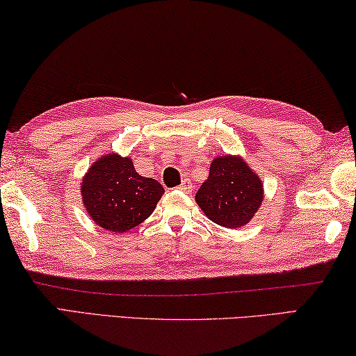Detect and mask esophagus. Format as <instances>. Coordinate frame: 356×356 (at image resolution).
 Masks as SVG:
<instances>
[{"mask_svg":"<svg viewBox=\"0 0 356 356\" xmlns=\"http://www.w3.org/2000/svg\"><path fill=\"white\" fill-rule=\"evenodd\" d=\"M176 190H179V191H190L191 190V185L188 182H184L182 185H179Z\"/></svg>","mask_w":356,"mask_h":356,"instance_id":"esophagus-1","label":"esophagus"}]
</instances>
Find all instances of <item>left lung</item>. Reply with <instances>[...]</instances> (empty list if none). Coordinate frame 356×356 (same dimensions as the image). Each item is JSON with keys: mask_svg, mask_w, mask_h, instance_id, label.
<instances>
[{"mask_svg": "<svg viewBox=\"0 0 356 356\" xmlns=\"http://www.w3.org/2000/svg\"><path fill=\"white\" fill-rule=\"evenodd\" d=\"M195 200L213 223L239 228L257 213L263 201V185L247 163L228 155L212 161L209 177Z\"/></svg>", "mask_w": 356, "mask_h": 356, "instance_id": "8db88e82", "label": "left lung"}]
</instances>
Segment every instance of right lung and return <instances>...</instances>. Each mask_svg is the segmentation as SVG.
<instances>
[{
  "label": "right lung",
  "mask_w": 356,
  "mask_h": 356,
  "mask_svg": "<svg viewBox=\"0 0 356 356\" xmlns=\"http://www.w3.org/2000/svg\"><path fill=\"white\" fill-rule=\"evenodd\" d=\"M81 191L83 206L98 227L123 233L154 212L165 188L155 179L139 176L129 158L109 154L88 169Z\"/></svg>",
  "instance_id": "1"
}]
</instances>
